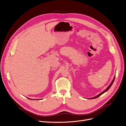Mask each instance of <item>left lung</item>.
Segmentation results:
<instances>
[{"label":"left lung","instance_id":"1","mask_svg":"<svg viewBox=\"0 0 126 126\" xmlns=\"http://www.w3.org/2000/svg\"><path fill=\"white\" fill-rule=\"evenodd\" d=\"M115 76H114V79H113V80H112V81L111 82V83H110V85L108 86V87L106 90H105L104 91H103V92H101V93H100L99 94H98L97 96H95V97H92V98H91L90 99H94V98H97V97H99V96H100L101 94H103V93H104L105 92H106V91H107L109 89V88L111 87V86H112V85L113 84V82H114V79H115Z\"/></svg>","mask_w":126,"mask_h":126}]
</instances>
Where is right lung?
<instances>
[{"label": "right lung", "instance_id": "obj_1", "mask_svg": "<svg viewBox=\"0 0 126 126\" xmlns=\"http://www.w3.org/2000/svg\"><path fill=\"white\" fill-rule=\"evenodd\" d=\"M29 99H30V98H29Z\"/></svg>", "mask_w": 126, "mask_h": 126}]
</instances>
